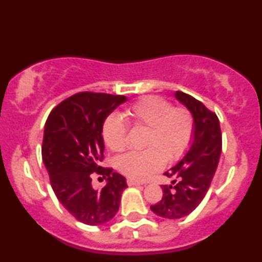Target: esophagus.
<instances>
[{
    "instance_id": "esophagus-1",
    "label": "esophagus",
    "mask_w": 262,
    "mask_h": 262,
    "mask_svg": "<svg viewBox=\"0 0 262 262\" xmlns=\"http://www.w3.org/2000/svg\"><path fill=\"white\" fill-rule=\"evenodd\" d=\"M127 184L129 185V187H134V185H141L142 183L139 182V181H135L133 179H127Z\"/></svg>"
}]
</instances>
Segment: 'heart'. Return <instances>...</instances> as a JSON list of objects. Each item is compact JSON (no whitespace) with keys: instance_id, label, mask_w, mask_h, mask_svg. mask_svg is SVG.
<instances>
[{"instance_id":"1","label":"heart","mask_w":262,"mask_h":262,"mask_svg":"<svg viewBox=\"0 0 262 262\" xmlns=\"http://www.w3.org/2000/svg\"><path fill=\"white\" fill-rule=\"evenodd\" d=\"M135 127L146 129L143 151H129L116 159L117 168L133 180L142 181L164 167L165 161L178 160L191 142L193 118L187 107H173L159 96H147L136 102L126 113ZM127 121L121 116L110 115L103 123V139L108 149H125L128 139Z\"/></svg>"}]
</instances>
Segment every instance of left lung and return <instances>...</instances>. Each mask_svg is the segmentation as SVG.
<instances>
[{"label":"left lung","mask_w":262,"mask_h":262,"mask_svg":"<svg viewBox=\"0 0 262 262\" xmlns=\"http://www.w3.org/2000/svg\"><path fill=\"white\" fill-rule=\"evenodd\" d=\"M175 97L193 117V136L187 154L164 175L174 185H163V198L151 211L165 219H180L191 213L210 188L222 149L220 122L215 113L190 95L177 92Z\"/></svg>","instance_id":"obj_1"}]
</instances>
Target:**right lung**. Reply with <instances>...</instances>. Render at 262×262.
<instances>
[{
	"instance_id": "right-lung-1",
	"label": "right lung",
	"mask_w": 262,
	"mask_h": 262,
	"mask_svg": "<svg viewBox=\"0 0 262 262\" xmlns=\"http://www.w3.org/2000/svg\"><path fill=\"white\" fill-rule=\"evenodd\" d=\"M126 101L122 95L78 93L52 108L46 121L42 159L51 188L61 205L84 225L110 221L127 188L122 175L99 165L104 159L103 123ZM93 172L108 181L99 192L91 185Z\"/></svg>"
}]
</instances>
